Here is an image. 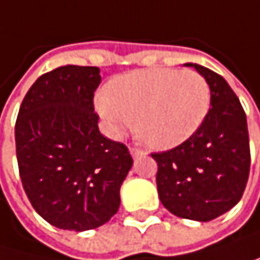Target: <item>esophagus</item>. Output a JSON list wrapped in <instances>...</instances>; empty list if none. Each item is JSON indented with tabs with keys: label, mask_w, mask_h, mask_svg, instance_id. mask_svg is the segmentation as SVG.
I'll list each match as a JSON object with an SVG mask.
<instances>
[{
	"label": "esophagus",
	"mask_w": 260,
	"mask_h": 260,
	"mask_svg": "<svg viewBox=\"0 0 260 260\" xmlns=\"http://www.w3.org/2000/svg\"><path fill=\"white\" fill-rule=\"evenodd\" d=\"M146 154H148L146 151H142V149H137V148H131V155H133L134 158H139V157L146 155Z\"/></svg>",
	"instance_id": "obj_1"
}]
</instances>
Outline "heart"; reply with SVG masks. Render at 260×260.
Masks as SVG:
<instances>
[{
    "label": "heart",
    "instance_id": "b5f03b06",
    "mask_svg": "<svg viewBox=\"0 0 260 260\" xmlns=\"http://www.w3.org/2000/svg\"><path fill=\"white\" fill-rule=\"evenodd\" d=\"M210 87L196 71L143 69L115 77L108 94L95 97V111L111 137L134 126L157 149L183 143L208 112Z\"/></svg>",
    "mask_w": 260,
    "mask_h": 260
}]
</instances>
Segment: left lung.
I'll list each match as a JSON object with an SVG mask.
<instances>
[{
  "label": "left lung",
  "instance_id": "obj_1",
  "mask_svg": "<svg viewBox=\"0 0 260 260\" xmlns=\"http://www.w3.org/2000/svg\"><path fill=\"white\" fill-rule=\"evenodd\" d=\"M211 92V109L197 131L174 149L152 154L158 165L157 191L177 217L210 222L242 197L250 174L247 115L223 77L196 63Z\"/></svg>",
  "mask_w": 260,
  "mask_h": 260
}]
</instances>
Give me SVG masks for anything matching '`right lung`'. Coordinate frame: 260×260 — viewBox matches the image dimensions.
Listing matches in <instances>:
<instances>
[{"mask_svg": "<svg viewBox=\"0 0 260 260\" xmlns=\"http://www.w3.org/2000/svg\"><path fill=\"white\" fill-rule=\"evenodd\" d=\"M94 66L66 64L41 75L21 103L15 124L20 177L35 211L50 225L84 231L120 208V186L133 168L123 143L102 136Z\"/></svg>", "mask_w": 260, "mask_h": 260, "instance_id": "obj_1", "label": "right lung"}]
</instances>
